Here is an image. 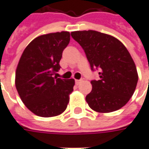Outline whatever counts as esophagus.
<instances>
[{
    "label": "esophagus",
    "instance_id": "obj_1",
    "mask_svg": "<svg viewBox=\"0 0 149 149\" xmlns=\"http://www.w3.org/2000/svg\"><path fill=\"white\" fill-rule=\"evenodd\" d=\"M81 82H82V79H76V80H75V84H76L77 85H79Z\"/></svg>",
    "mask_w": 149,
    "mask_h": 149
}]
</instances>
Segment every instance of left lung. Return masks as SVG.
Wrapping results in <instances>:
<instances>
[{"instance_id": "8db88e82", "label": "left lung", "mask_w": 149, "mask_h": 149, "mask_svg": "<svg viewBox=\"0 0 149 149\" xmlns=\"http://www.w3.org/2000/svg\"><path fill=\"white\" fill-rule=\"evenodd\" d=\"M71 36L84 50L92 70L100 69V79L92 80V92L86 96L89 107L110 113L127 103L134 94L138 73L131 54L115 37L96 31H77Z\"/></svg>"}]
</instances>
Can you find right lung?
<instances>
[{"mask_svg": "<svg viewBox=\"0 0 149 149\" xmlns=\"http://www.w3.org/2000/svg\"><path fill=\"white\" fill-rule=\"evenodd\" d=\"M69 31L42 35L22 54L15 73V86L26 107L36 115L54 117L65 110L74 79L53 77L61 66L62 52L70 40Z\"/></svg>", "mask_w": 149, "mask_h": 149, "instance_id": "obj_1", "label": "right lung"}]
</instances>
